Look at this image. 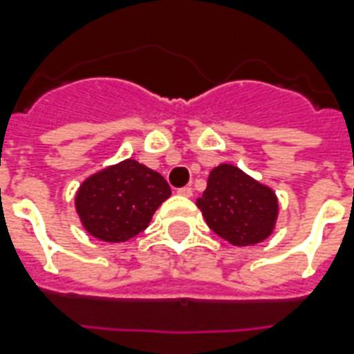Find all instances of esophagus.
I'll use <instances>...</instances> for the list:
<instances>
[{"instance_id": "obj_1", "label": "esophagus", "mask_w": 354, "mask_h": 354, "mask_svg": "<svg viewBox=\"0 0 354 354\" xmlns=\"http://www.w3.org/2000/svg\"><path fill=\"white\" fill-rule=\"evenodd\" d=\"M178 194H180V196H185V198H191V196H193V189L191 187L178 189Z\"/></svg>"}]
</instances>
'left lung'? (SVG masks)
I'll list each match as a JSON object with an SVG mask.
<instances>
[{"mask_svg":"<svg viewBox=\"0 0 354 354\" xmlns=\"http://www.w3.org/2000/svg\"><path fill=\"white\" fill-rule=\"evenodd\" d=\"M196 207L216 235L239 248L266 241L279 216L274 189L232 163H221L209 172Z\"/></svg>","mask_w":354,"mask_h":354,"instance_id":"1","label":"left lung"}]
</instances>
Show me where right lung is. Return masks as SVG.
Listing matches in <instances>:
<instances>
[{
	"label": "right lung",
	"instance_id": "obj_1",
	"mask_svg": "<svg viewBox=\"0 0 354 354\" xmlns=\"http://www.w3.org/2000/svg\"><path fill=\"white\" fill-rule=\"evenodd\" d=\"M171 187L160 172L128 158L93 172L75 194L80 224L91 236L119 244L149 227Z\"/></svg>",
	"mask_w": 354,
	"mask_h": 354
}]
</instances>
